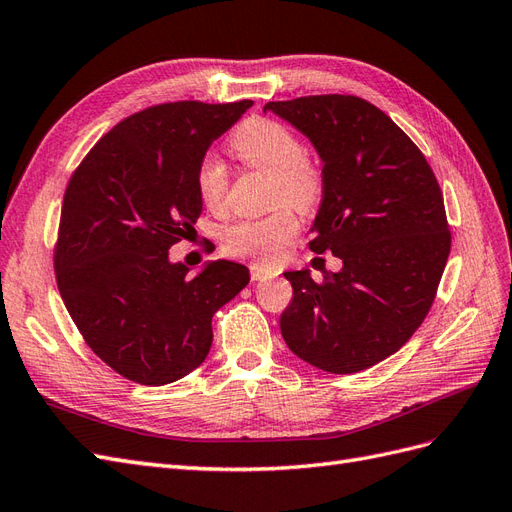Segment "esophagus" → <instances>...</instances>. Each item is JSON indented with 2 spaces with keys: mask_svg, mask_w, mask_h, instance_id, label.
Returning a JSON list of instances; mask_svg holds the SVG:
<instances>
[{
  "mask_svg": "<svg viewBox=\"0 0 512 512\" xmlns=\"http://www.w3.org/2000/svg\"><path fill=\"white\" fill-rule=\"evenodd\" d=\"M250 275H252L254 282H262V280H271V277H275L277 269L262 267V265H252L250 267Z\"/></svg>",
  "mask_w": 512,
  "mask_h": 512,
  "instance_id": "1",
  "label": "esophagus"
}]
</instances>
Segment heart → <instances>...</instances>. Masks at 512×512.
<instances>
[{
	"label": "heart",
	"mask_w": 512,
	"mask_h": 512,
	"mask_svg": "<svg viewBox=\"0 0 512 512\" xmlns=\"http://www.w3.org/2000/svg\"><path fill=\"white\" fill-rule=\"evenodd\" d=\"M230 149L241 164L271 175V205L265 218L239 220L224 232V250L232 256L269 262L299 232V215L312 211L324 196V173L305 153L301 138L284 123L250 117L230 136ZM196 192L203 205L220 213L226 207L228 173L220 158L205 156L196 168Z\"/></svg>",
	"instance_id": "heart-1"
}]
</instances>
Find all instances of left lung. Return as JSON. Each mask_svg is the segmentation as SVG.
Returning a JSON list of instances; mask_svg holds the SVG:
<instances>
[{
	"label": "left lung",
	"mask_w": 512,
	"mask_h": 512,
	"mask_svg": "<svg viewBox=\"0 0 512 512\" xmlns=\"http://www.w3.org/2000/svg\"><path fill=\"white\" fill-rule=\"evenodd\" d=\"M309 138L324 196L309 250L342 271H286L294 297L280 318L288 348L329 374H356L395 354L421 327L451 252L436 175L408 134L356 96L267 102Z\"/></svg>",
	"instance_id": "obj_1"
}]
</instances>
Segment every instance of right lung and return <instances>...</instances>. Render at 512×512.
Instances as JSON below:
<instances>
[{"mask_svg": "<svg viewBox=\"0 0 512 512\" xmlns=\"http://www.w3.org/2000/svg\"><path fill=\"white\" fill-rule=\"evenodd\" d=\"M252 104L149 106L104 134L70 177L57 288L87 346L123 378L162 386L188 376L207 359L213 314L250 282L230 260L190 277L168 250L203 211L198 162Z\"/></svg>", "mask_w": 512, "mask_h": 512, "instance_id": "obj_1", "label": "right lung"}]
</instances>
